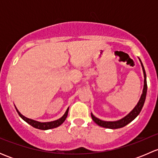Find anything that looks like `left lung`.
Listing matches in <instances>:
<instances>
[{"label":"left lung","mask_w":158,"mask_h":158,"mask_svg":"<svg viewBox=\"0 0 158 158\" xmlns=\"http://www.w3.org/2000/svg\"><path fill=\"white\" fill-rule=\"evenodd\" d=\"M140 62H141V67L143 69V73H144V88H143L142 94L141 95V98H140L139 101H138V104L135 106V107L131 110V111L128 113L126 116H125L124 118H122V119L118 121H114V122H106V121L101 120V119L95 117V115H93L92 113H91V116H92V118L95 123L97 124L99 126L103 127V128H110V129H117V128H121L125 127V125H127L128 124L130 123L131 122L134 120L137 116L139 114V113L141 112V109H142L143 106L144 104V102H145L146 98V95H147V78H146V73L145 70H144V66H143L142 63H141V60L139 59Z\"/></svg>","instance_id":"obj_1"}]
</instances>
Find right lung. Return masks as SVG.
Returning a JSON list of instances; mask_svg holds the SVG:
<instances>
[{
  "mask_svg": "<svg viewBox=\"0 0 158 158\" xmlns=\"http://www.w3.org/2000/svg\"><path fill=\"white\" fill-rule=\"evenodd\" d=\"M16 110H17V113H18L19 115L20 116V118H21L23 121H25L27 123H28L29 125H31V126H33V128L40 129V130H48V129L57 128V127H59L60 125H61L64 122V121L66 120V117H67V115H68L69 108L66 109L65 114H63V115L60 118L57 119V120H56V121H52V122H37V121L33 120V119L28 118L23 116V114H22L21 113H20V111L17 110V108H16Z\"/></svg>",
  "mask_w": 158,
  "mask_h": 158,
  "instance_id": "right-lung-1",
  "label": "right lung"
}]
</instances>
